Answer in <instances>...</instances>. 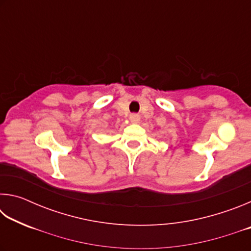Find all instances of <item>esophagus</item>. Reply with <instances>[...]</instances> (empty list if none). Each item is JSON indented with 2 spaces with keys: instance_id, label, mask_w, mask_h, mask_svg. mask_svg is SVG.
<instances>
[{
  "instance_id": "1",
  "label": "esophagus",
  "mask_w": 251,
  "mask_h": 251,
  "mask_svg": "<svg viewBox=\"0 0 251 251\" xmlns=\"http://www.w3.org/2000/svg\"><path fill=\"white\" fill-rule=\"evenodd\" d=\"M129 120L131 123H137L139 121V115L138 114H130Z\"/></svg>"
}]
</instances>
